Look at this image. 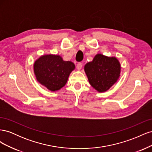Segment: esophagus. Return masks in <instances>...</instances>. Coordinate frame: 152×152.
Listing matches in <instances>:
<instances>
[{
	"label": "esophagus",
	"instance_id": "34e87169",
	"mask_svg": "<svg viewBox=\"0 0 152 152\" xmlns=\"http://www.w3.org/2000/svg\"><path fill=\"white\" fill-rule=\"evenodd\" d=\"M82 65H82V63H79L77 64V68L79 70H80V69L82 68Z\"/></svg>",
	"mask_w": 152,
	"mask_h": 152
}]
</instances>
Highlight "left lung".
Wrapping results in <instances>:
<instances>
[{"label": "left lung", "mask_w": 152, "mask_h": 152, "mask_svg": "<svg viewBox=\"0 0 152 152\" xmlns=\"http://www.w3.org/2000/svg\"><path fill=\"white\" fill-rule=\"evenodd\" d=\"M84 70L91 86L99 93H103L118 79L121 65L116 58L98 54L93 61L86 64Z\"/></svg>", "instance_id": "8db88e82"}]
</instances>
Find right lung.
I'll return each mask as SVG.
<instances>
[{"instance_id":"1","label":"right lung","mask_w":152,"mask_h":152,"mask_svg":"<svg viewBox=\"0 0 152 152\" xmlns=\"http://www.w3.org/2000/svg\"><path fill=\"white\" fill-rule=\"evenodd\" d=\"M74 69L72 62L63 61L60 56L53 54L40 57L34 65L37 80L51 91L65 86L69 75Z\"/></svg>"}]
</instances>
